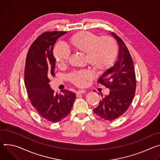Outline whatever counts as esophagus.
Wrapping results in <instances>:
<instances>
[{"instance_id": "esophagus-1", "label": "esophagus", "mask_w": 160, "mask_h": 160, "mask_svg": "<svg viewBox=\"0 0 160 160\" xmlns=\"http://www.w3.org/2000/svg\"><path fill=\"white\" fill-rule=\"evenodd\" d=\"M86 92L85 90H79V91H77L76 92V94L77 96H78L79 95H81V94H82V93H84Z\"/></svg>"}]
</instances>
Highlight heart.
<instances>
[{
	"mask_svg": "<svg viewBox=\"0 0 160 160\" xmlns=\"http://www.w3.org/2000/svg\"><path fill=\"white\" fill-rule=\"evenodd\" d=\"M68 42L74 50L85 53V60L97 71L108 68L114 61L118 45L111 37L100 38L89 31H81L71 36ZM53 56L59 66L64 65L68 61L70 52L62 44H57L53 49ZM93 77L89 70L72 72L67 76L70 81L78 86H82Z\"/></svg>",
	"mask_w": 160,
	"mask_h": 160,
	"instance_id": "heart-1",
	"label": "heart"
}]
</instances>
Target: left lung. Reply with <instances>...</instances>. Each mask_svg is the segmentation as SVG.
Wrapping results in <instances>:
<instances>
[{"label": "left lung", "mask_w": 160, "mask_h": 160, "mask_svg": "<svg viewBox=\"0 0 160 160\" xmlns=\"http://www.w3.org/2000/svg\"><path fill=\"white\" fill-rule=\"evenodd\" d=\"M111 35L119 44V55L114 65L102 74L98 83L110 90L93 112L100 118L112 121L128 109L135 96L136 79L133 62L125 42L114 33Z\"/></svg>", "instance_id": "8db88e82"}]
</instances>
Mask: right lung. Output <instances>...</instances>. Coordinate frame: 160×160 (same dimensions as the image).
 <instances>
[{
    "instance_id": "1",
    "label": "right lung",
    "mask_w": 160,
    "mask_h": 160,
    "mask_svg": "<svg viewBox=\"0 0 160 160\" xmlns=\"http://www.w3.org/2000/svg\"><path fill=\"white\" fill-rule=\"evenodd\" d=\"M66 32H46L30 47L25 62V85L28 97L39 114L46 120L57 122L66 118L72 109L76 94L62 90L55 93L49 82L55 76L56 60L52 54L57 40Z\"/></svg>"
}]
</instances>
